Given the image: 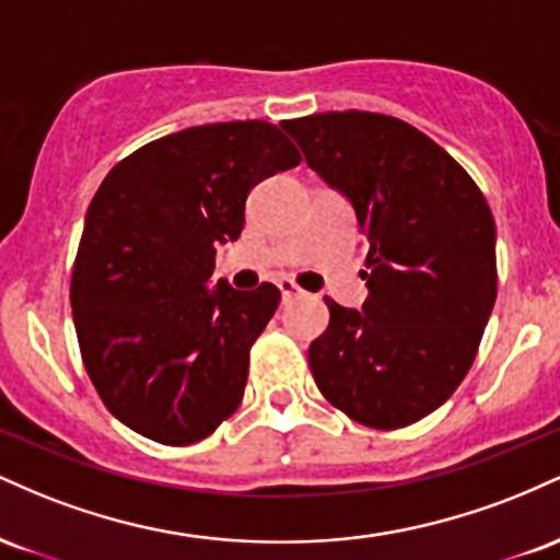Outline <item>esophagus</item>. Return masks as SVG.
I'll use <instances>...</instances> for the list:
<instances>
[{
	"label": "esophagus",
	"mask_w": 560,
	"mask_h": 560,
	"mask_svg": "<svg viewBox=\"0 0 560 560\" xmlns=\"http://www.w3.org/2000/svg\"><path fill=\"white\" fill-rule=\"evenodd\" d=\"M279 289H281V298L284 300H292V298H298V294H302V289L294 284L292 279H279Z\"/></svg>",
	"instance_id": "obj_1"
}]
</instances>
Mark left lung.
<instances>
[{
    "instance_id": "obj_1",
    "label": "left lung",
    "mask_w": 560,
    "mask_h": 560,
    "mask_svg": "<svg viewBox=\"0 0 560 560\" xmlns=\"http://www.w3.org/2000/svg\"><path fill=\"white\" fill-rule=\"evenodd\" d=\"M307 165L355 208L363 311L329 305L307 350L320 395L352 421L400 429L458 389L498 298L494 221L474 178L419 128L363 110L287 120Z\"/></svg>"
}]
</instances>
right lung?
Masks as SVG:
<instances>
[{
    "instance_id": "right-lung-1",
    "label": "right lung",
    "mask_w": 560,
    "mask_h": 560,
    "mask_svg": "<svg viewBox=\"0 0 560 560\" xmlns=\"http://www.w3.org/2000/svg\"><path fill=\"white\" fill-rule=\"evenodd\" d=\"M300 160L279 126L231 120L139 147L96 189L70 307L96 395L128 429L182 447L240 408L281 292L208 287L215 244L242 234L249 189Z\"/></svg>"
}]
</instances>
